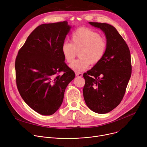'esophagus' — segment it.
Masks as SVG:
<instances>
[{
	"mask_svg": "<svg viewBox=\"0 0 147 147\" xmlns=\"http://www.w3.org/2000/svg\"><path fill=\"white\" fill-rule=\"evenodd\" d=\"M76 76L77 77H81L82 76V73H76Z\"/></svg>",
	"mask_w": 147,
	"mask_h": 147,
	"instance_id": "obj_1",
	"label": "esophagus"
}]
</instances>
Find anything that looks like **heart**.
Segmentation results:
<instances>
[{
  "mask_svg": "<svg viewBox=\"0 0 147 147\" xmlns=\"http://www.w3.org/2000/svg\"><path fill=\"white\" fill-rule=\"evenodd\" d=\"M71 42H65L62 45L61 51L68 63H71L79 51V59L70 65L76 72L87 69L90 64L96 65L105 54L107 42L105 38L94 30L82 27L74 31L71 36Z\"/></svg>",
  "mask_w": 147,
  "mask_h": 147,
  "instance_id": "obj_1",
  "label": "heart"
}]
</instances>
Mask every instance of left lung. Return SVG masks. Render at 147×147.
I'll return each mask as SVG.
<instances>
[{
  "instance_id": "left-lung-1",
  "label": "left lung",
  "mask_w": 147,
  "mask_h": 147,
  "mask_svg": "<svg viewBox=\"0 0 147 147\" xmlns=\"http://www.w3.org/2000/svg\"><path fill=\"white\" fill-rule=\"evenodd\" d=\"M105 35L107 48L102 60L84 73L86 80L83 96L93 112L105 114L121 101L131 74V56L125 40L112 26L89 22Z\"/></svg>"
}]
</instances>
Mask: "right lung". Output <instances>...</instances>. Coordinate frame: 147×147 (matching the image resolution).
<instances>
[{"instance_id": "1", "label": "right lung", "mask_w": 147, "mask_h": 147, "mask_svg": "<svg viewBox=\"0 0 147 147\" xmlns=\"http://www.w3.org/2000/svg\"><path fill=\"white\" fill-rule=\"evenodd\" d=\"M71 28L66 21L41 24L18 52L15 62L18 90L28 105L40 115H51L59 109L67 86L75 77L61 51Z\"/></svg>"}]
</instances>
